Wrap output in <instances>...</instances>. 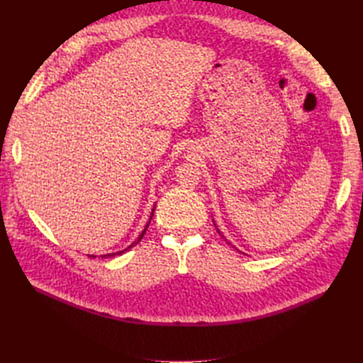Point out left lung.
I'll return each instance as SVG.
<instances>
[{
    "instance_id": "8db88e82",
    "label": "left lung",
    "mask_w": 363,
    "mask_h": 363,
    "mask_svg": "<svg viewBox=\"0 0 363 363\" xmlns=\"http://www.w3.org/2000/svg\"><path fill=\"white\" fill-rule=\"evenodd\" d=\"M213 224H215V223H213ZM215 227H216V225H215ZM218 233H219V230H218Z\"/></svg>"
}]
</instances>
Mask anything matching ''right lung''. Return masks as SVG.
Here are the masks:
<instances>
[{"label":"right lung","instance_id":"right-lung-1","mask_svg":"<svg viewBox=\"0 0 363 363\" xmlns=\"http://www.w3.org/2000/svg\"><path fill=\"white\" fill-rule=\"evenodd\" d=\"M152 213H155V211H152ZM152 213H151V216H152ZM150 221H151V218H150ZM150 221H148V224H150ZM148 224H147V227L144 228V232H142V233H140L139 239H138V240H135V242H133V244H131V245H130L128 248H131V247H135V245H136V244L139 242V240H140L142 238H144V235H145V232H147V228H148ZM128 248H127V250H128ZM127 250H125V251H127ZM121 252H124V251H121ZM108 256H115V255H106V256H103V257H108ZM89 257H94V256H89Z\"/></svg>","mask_w":363,"mask_h":363}]
</instances>
